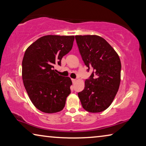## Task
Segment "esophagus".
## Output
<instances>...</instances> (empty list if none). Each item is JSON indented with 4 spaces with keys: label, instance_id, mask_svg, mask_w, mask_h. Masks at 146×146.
I'll return each instance as SVG.
<instances>
[{
    "label": "esophagus",
    "instance_id": "34e87169",
    "mask_svg": "<svg viewBox=\"0 0 146 146\" xmlns=\"http://www.w3.org/2000/svg\"><path fill=\"white\" fill-rule=\"evenodd\" d=\"M71 80H72V82H73V84H75V83L76 82V79H71Z\"/></svg>",
    "mask_w": 146,
    "mask_h": 146
}]
</instances>
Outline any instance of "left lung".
Listing matches in <instances>:
<instances>
[{
    "label": "left lung",
    "instance_id": "obj_1",
    "mask_svg": "<svg viewBox=\"0 0 146 146\" xmlns=\"http://www.w3.org/2000/svg\"><path fill=\"white\" fill-rule=\"evenodd\" d=\"M79 52L85 65L93 70L85 81L84 90L78 93L83 108L99 113L109 108L120 83L119 56L104 38L97 35H76Z\"/></svg>",
    "mask_w": 146,
    "mask_h": 146
}]
</instances>
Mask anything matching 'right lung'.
Here are the masks:
<instances>
[{"label":"right lung","instance_id":"add662e5","mask_svg":"<svg viewBox=\"0 0 146 146\" xmlns=\"http://www.w3.org/2000/svg\"><path fill=\"white\" fill-rule=\"evenodd\" d=\"M74 36L46 35L29 46L22 63L24 86L33 104L46 113L64 109L71 93L70 77L58 75L53 70L60 66L64 55L72 49Z\"/></svg>","mask_w":146,"mask_h":146}]
</instances>
